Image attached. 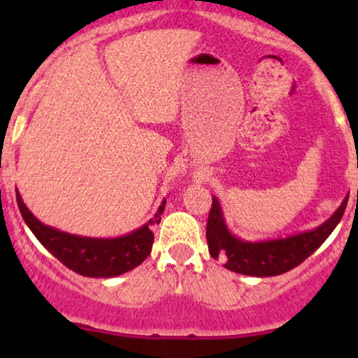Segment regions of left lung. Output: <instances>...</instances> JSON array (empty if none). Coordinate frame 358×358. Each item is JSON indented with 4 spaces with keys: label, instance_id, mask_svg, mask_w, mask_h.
I'll use <instances>...</instances> for the list:
<instances>
[{
    "label": "left lung",
    "instance_id": "8db88e82",
    "mask_svg": "<svg viewBox=\"0 0 358 358\" xmlns=\"http://www.w3.org/2000/svg\"><path fill=\"white\" fill-rule=\"evenodd\" d=\"M346 202L348 199L343 201L338 211L312 232L266 243H244L227 230L218 201L213 199L206 225L209 255L215 259H222L225 268L232 272L255 277L280 275L305 262L315 249L320 248L341 220Z\"/></svg>",
    "mask_w": 358,
    "mask_h": 358
}]
</instances>
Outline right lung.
Here are the masks:
<instances>
[{"label":"right lung","instance_id":"right-lung-1","mask_svg":"<svg viewBox=\"0 0 358 358\" xmlns=\"http://www.w3.org/2000/svg\"><path fill=\"white\" fill-rule=\"evenodd\" d=\"M17 204L25 223L38 237L39 243L67 268L85 277H115L138 266L150 255L154 243V232L150 230V225L161 222L166 201L159 206L157 213L147 225L117 239H88V237L59 232L36 220L25 208L19 194H17Z\"/></svg>","mask_w":358,"mask_h":358}]
</instances>
